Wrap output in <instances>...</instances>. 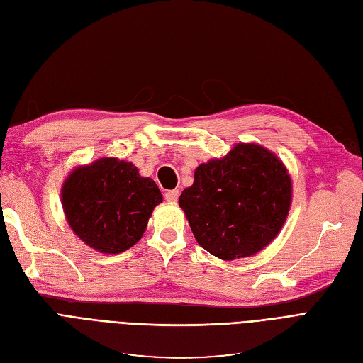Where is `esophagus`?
<instances>
[{
    "instance_id": "obj_1",
    "label": "esophagus",
    "mask_w": 363,
    "mask_h": 363,
    "mask_svg": "<svg viewBox=\"0 0 363 363\" xmlns=\"http://www.w3.org/2000/svg\"><path fill=\"white\" fill-rule=\"evenodd\" d=\"M179 195H180V191H179V189L168 191L167 194H164V200H167L168 203H177Z\"/></svg>"
}]
</instances>
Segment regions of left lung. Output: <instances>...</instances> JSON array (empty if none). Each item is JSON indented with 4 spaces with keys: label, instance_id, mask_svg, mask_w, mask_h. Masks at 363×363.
Here are the masks:
<instances>
[{
    "label": "left lung",
    "instance_id": "left-lung-1",
    "mask_svg": "<svg viewBox=\"0 0 363 363\" xmlns=\"http://www.w3.org/2000/svg\"><path fill=\"white\" fill-rule=\"evenodd\" d=\"M292 180L276 152L239 142L221 159L199 164L179 206L204 250L221 260L255 256L286 223Z\"/></svg>",
    "mask_w": 363,
    "mask_h": 363
}]
</instances>
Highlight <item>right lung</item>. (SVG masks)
<instances>
[{
	"label": "right lung",
	"instance_id": "1",
	"mask_svg": "<svg viewBox=\"0 0 363 363\" xmlns=\"http://www.w3.org/2000/svg\"><path fill=\"white\" fill-rule=\"evenodd\" d=\"M60 196L75 236L104 255H118L139 242L152 211L163 201L155 180L116 157L75 167L63 182Z\"/></svg>",
	"mask_w": 363,
	"mask_h": 363
}]
</instances>
